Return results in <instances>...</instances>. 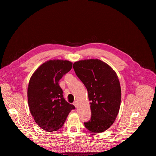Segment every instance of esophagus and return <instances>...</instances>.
<instances>
[{"mask_svg": "<svg viewBox=\"0 0 156 156\" xmlns=\"http://www.w3.org/2000/svg\"><path fill=\"white\" fill-rule=\"evenodd\" d=\"M73 105H74V106L75 107H77V105H78V103H77V101H74L73 102Z\"/></svg>", "mask_w": 156, "mask_h": 156, "instance_id": "34e87169", "label": "esophagus"}]
</instances>
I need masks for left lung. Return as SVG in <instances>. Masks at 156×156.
Instances as JSON below:
<instances>
[{"mask_svg":"<svg viewBox=\"0 0 156 156\" xmlns=\"http://www.w3.org/2000/svg\"><path fill=\"white\" fill-rule=\"evenodd\" d=\"M73 68L90 101L91 119L84 126L93 133L105 131L114 123L120 107L121 88L116 72L98 59L79 60Z\"/></svg>","mask_w":156,"mask_h":156,"instance_id":"obj_1","label":"left lung"}]
</instances>
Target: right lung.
<instances>
[{"label": "right lung", "mask_w": 156, "mask_h": 156, "mask_svg": "<svg viewBox=\"0 0 156 156\" xmlns=\"http://www.w3.org/2000/svg\"><path fill=\"white\" fill-rule=\"evenodd\" d=\"M72 63L53 60L44 63L33 73L28 87V103L31 115L41 129L54 132L62 127L73 105L65 100L58 81L69 72Z\"/></svg>", "instance_id": "obj_1"}]
</instances>
